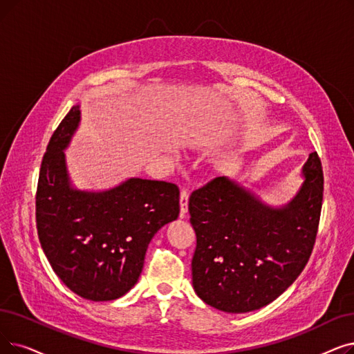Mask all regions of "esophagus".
Returning <instances> with one entry per match:
<instances>
[{
  "label": "esophagus",
  "mask_w": 354,
  "mask_h": 354,
  "mask_svg": "<svg viewBox=\"0 0 354 354\" xmlns=\"http://www.w3.org/2000/svg\"><path fill=\"white\" fill-rule=\"evenodd\" d=\"M188 198H189V192L183 188L180 191V217L183 218L188 212Z\"/></svg>",
  "instance_id": "obj_1"
}]
</instances>
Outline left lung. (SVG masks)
<instances>
[{
  "label": "left lung",
  "mask_w": 354,
  "mask_h": 354,
  "mask_svg": "<svg viewBox=\"0 0 354 354\" xmlns=\"http://www.w3.org/2000/svg\"><path fill=\"white\" fill-rule=\"evenodd\" d=\"M305 182L292 201L273 209L234 180L218 176L189 196L196 234L192 283L220 311L240 314L278 298L306 266L321 217V160L311 153Z\"/></svg>",
  "instance_id": "1"
}]
</instances>
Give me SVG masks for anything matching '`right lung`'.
I'll use <instances>...</instances> for the list:
<instances>
[{"instance_id": "right-lung-1", "label": "right lung", "mask_w": 354, "mask_h": 354, "mask_svg": "<svg viewBox=\"0 0 354 354\" xmlns=\"http://www.w3.org/2000/svg\"><path fill=\"white\" fill-rule=\"evenodd\" d=\"M80 122V106L60 121L41 160L36 227L53 272L89 301H113L134 286L151 237L178 218L179 188L133 178L105 192L69 187L64 149Z\"/></svg>"}]
</instances>
